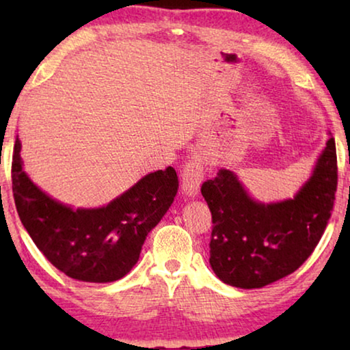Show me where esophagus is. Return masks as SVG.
<instances>
[{"instance_id": "34e87169", "label": "esophagus", "mask_w": 350, "mask_h": 350, "mask_svg": "<svg viewBox=\"0 0 350 350\" xmlns=\"http://www.w3.org/2000/svg\"><path fill=\"white\" fill-rule=\"evenodd\" d=\"M204 181V162L199 157H191L183 167L181 174V191L188 198H196L199 194L200 185Z\"/></svg>"}]
</instances>
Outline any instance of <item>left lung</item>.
<instances>
[{
    "mask_svg": "<svg viewBox=\"0 0 350 350\" xmlns=\"http://www.w3.org/2000/svg\"><path fill=\"white\" fill-rule=\"evenodd\" d=\"M334 138L293 199L262 204L237 175L218 170L200 193L212 212L210 266L224 284L261 288L291 274L310 256L332 217L338 186Z\"/></svg>",
    "mask_w": 350,
    "mask_h": 350,
    "instance_id": "8db88e82",
    "label": "left lung"
}]
</instances>
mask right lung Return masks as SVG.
Masks as SVG:
<instances>
[{"label":"right lung","mask_w":350,"mask_h":350,"mask_svg":"<svg viewBox=\"0 0 350 350\" xmlns=\"http://www.w3.org/2000/svg\"><path fill=\"white\" fill-rule=\"evenodd\" d=\"M18 135L12 193L23 228L40 252L71 279L107 284L137 265L143 243L178 191L174 167L143 176L105 207L73 208L52 199L23 172Z\"/></svg>","instance_id":"add662e5"}]
</instances>
